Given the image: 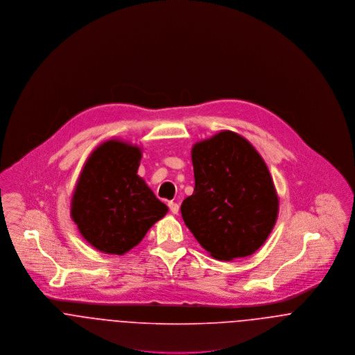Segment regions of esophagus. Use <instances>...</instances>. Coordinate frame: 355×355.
Masks as SVG:
<instances>
[{
	"label": "esophagus",
	"instance_id": "esophagus-1",
	"mask_svg": "<svg viewBox=\"0 0 355 355\" xmlns=\"http://www.w3.org/2000/svg\"><path fill=\"white\" fill-rule=\"evenodd\" d=\"M168 208H170V211L173 214H178V211H180V205L177 202H174V201H168Z\"/></svg>",
	"mask_w": 355,
	"mask_h": 355
}]
</instances>
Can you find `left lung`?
<instances>
[{
	"mask_svg": "<svg viewBox=\"0 0 355 355\" xmlns=\"http://www.w3.org/2000/svg\"><path fill=\"white\" fill-rule=\"evenodd\" d=\"M195 191L185 225L218 260L253 254L270 236L279 200L266 162L242 136L223 130L192 148Z\"/></svg>",
	"mask_w": 355,
	"mask_h": 355,
	"instance_id": "8db88e82",
	"label": "left lung"
}]
</instances>
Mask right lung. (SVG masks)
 Returning a JSON list of instances; mask_svg holds the SVG:
<instances>
[{
    "instance_id": "obj_1",
    "label": "right lung",
    "mask_w": 355,
    "mask_h": 355,
    "mask_svg": "<svg viewBox=\"0 0 355 355\" xmlns=\"http://www.w3.org/2000/svg\"><path fill=\"white\" fill-rule=\"evenodd\" d=\"M140 159L139 147L109 140L81 170L71 215L80 234L101 252L126 253L168 211L137 175Z\"/></svg>"
}]
</instances>
